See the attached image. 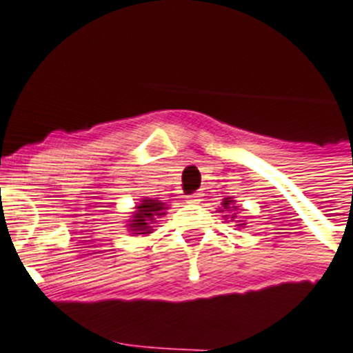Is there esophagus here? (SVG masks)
<instances>
[{
	"mask_svg": "<svg viewBox=\"0 0 353 353\" xmlns=\"http://www.w3.org/2000/svg\"><path fill=\"white\" fill-rule=\"evenodd\" d=\"M201 197H203L201 192H194V194H190V196H188V201H190V203H199V201H201Z\"/></svg>",
	"mask_w": 353,
	"mask_h": 353,
	"instance_id": "34e87169",
	"label": "esophagus"
}]
</instances>
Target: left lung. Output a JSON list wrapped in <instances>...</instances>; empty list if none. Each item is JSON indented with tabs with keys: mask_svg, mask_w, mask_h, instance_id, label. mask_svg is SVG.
I'll use <instances>...</instances> for the list:
<instances>
[{
	"mask_svg": "<svg viewBox=\"0 0 353 353\" xmlns=\"http://www.w3.org/2000/svg\"><path fill=\"white\" fill-rule=\"evenodd\" d=\"M230 203H232L230 197H226L225 201H223V208H230ZM232 208H234V206H232Z\"/></svg>",
	"mask_w": 353,
	"mask_h": 353,
	"instance_id": "left-lung-1",
	"label": "left lung"
}]
</instances>
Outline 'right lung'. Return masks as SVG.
<instances>
[{
    "instance_id": "1",
    "label": "right lung",
    "mask_w": 353,
    "mask_h": 353,
    "mask_svg": "<svg viewBox=\"0 0 353 353\" xmlns=\"http://www.w3.org/2000/svg\"><path fill=\"white\" fill-rule=\"evenodd\" d=\"M163 210H167L165 203H159L157 199L145 197L139 203L136 214H134V219L130 221V230H134V234H150V225L156 221L157 217L163 216Z\"/></svg>"
}]
</instances>
